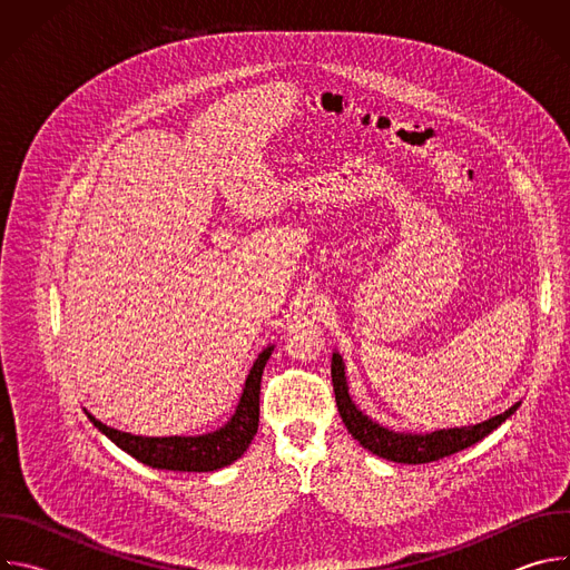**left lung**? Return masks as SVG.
I'll return each instance as SVG.
<instances>
[{
  "mask_svg": "<svg viewBox=\"0 0 570 570\" xmlns=\"http://www.w3.org/2000/svg\"><path fill=\"white\" fill-rule=\"evenodd\" d=\"M332 381H334V392H336V403H338V413L343 417V424L352 433L354 440L361 442L363 449L372 451L379 458L401 462V464H424V462H435L446 455H453L482 438L497 431L510 415L521 405L514 403L512 409L505 413L484 420L473 426H460V429H440L433 433H396L390 431L376 422H372L367 415H363L356 403L350 396L347 387V376H345V363L338 352L332 356Z\"/></svg>",
  "mask_w": 570,
  "mask_h": 570,
  "instance_id": "8db88e82",
  "label": "left lung"
}]
</instances>
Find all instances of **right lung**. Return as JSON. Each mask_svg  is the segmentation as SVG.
<instances>
[{
	"label": "right lung",
	"mask_w": 570,
	"mask_h": 570,
	"mask_svg": "<svg viewBox=\"0 0 570 570\" xmlns=\"http://www.w3.org/2000/svg\"><path fill=\"white\" fill-rule=\"evenodd\" d=\"M273 350L275 347L271 345L257 356V361L246 379V385H243L234 415L229 417V422L225 426H220L214 433L194 435V438H183V435L144 438V435H132V433L110 429L104 422H99L97 417H92L90 413H88V417L121 451H126L128 455H132L135 460L144 462L153 469L216 471L220 466L232 464L236 458L246 453L253 438L257 435L262 374H264L266 361L271 358Z\"/></svg>",
	"instance_id": "1"
}]
</instances>
